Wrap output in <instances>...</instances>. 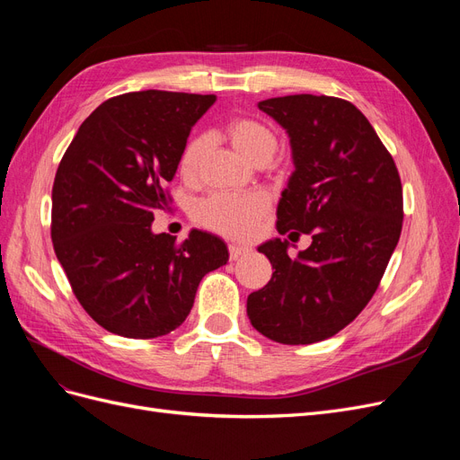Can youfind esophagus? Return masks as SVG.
<instances>
[{
	"label": "esophagus",
	"mask_w": 460,
	"mask_h": 460,
	"mask_svg": "<svg viewBox=\"0 0 460 460\" xmlns=\"http://www.w3.org/2000/svg\"><path fill=\"white\" fill-rule=\"evenodd\" d=\"M228 253H230V261H238L240 257H243V255L249 253V247L232 243V245H228Z\"/></svg>",
	"instance_id": "34e87169"
}]
</instances>
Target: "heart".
Instances as JSON below:
<instances>
[{"mask_svg":"<svg viewBox=\"0 0 460 460\" xmlns=\"http://www.w3.org/2000/svg\"><path fill=\"white\" fill-rule=\"evenodd\" d=\"M225 137L234 151L257 164L272 159L278 137L270 124L255 117L238 115L226 120ZM208 137L205 134L191 136L180 153L178 169L184 178H196L207 155ZM270 208L269 198L261 191L252 193H218L198 203L196 222L232 240H247L257 232L261 220Z\"/></svg>","mask_w":460,"mask_h":460,"instance_id":"b5f03b06","label":"heart"}]
</instances>
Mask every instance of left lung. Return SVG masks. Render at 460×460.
I'll list each match as a JSON object with an SVG mask.
<instances>
[{
    "label": "left lung",
    "mask_w": 460,
    "mask_h": 460,
    "mask_svg": "<svg viewBox=\"0 0 460 460\" xmlns=\"http://www.w3.org/2000/svg\"><path fill=\"white\" fill-rule=\"evenodd\" d=\"M259 109L282 124L294 149L276 228L291 242L311 234L313 243L297 259L280 238L259 247L274 272L247 297V316L272 341L316 343L353 323L378 289L402 228L401 178L351 102L297 93Z\"/></svg>",
    "instance_id": "obj_1"
}]
</instances>
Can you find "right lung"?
I'll use <instances>...</instances> for the list:
<instances>
[{
	"label": "right lung",
	"instance_id": "add662e5",
	"mask_svg": "<svg viewBox=\"0 0 460 460\" xmlns=\"http://www.w3.org/2000/svg\"><path fill=\"white\" fill-rule=\"evenodd\" d=\"M217 95L146 90L115 95L80 124L51 190L55 255L78 303L111 333H171L201 278L228 261L225 242L191 230L153 234L193 124Z\"/></svg>",
	"mask_w": 460,
	"mask_h": 460
}]
</instances>
